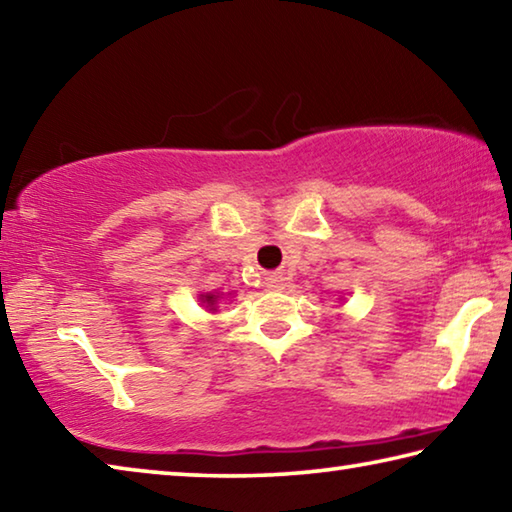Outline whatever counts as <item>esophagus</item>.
Masks as SVG:
<instances>
[{
    "label": "esophagus",
    "instance_id": "obj_1",
    "mask_svg": "<svg viewBox=\"0 0 512 512\" xmlns=\"http://www.w3.org/2000/svg\"><path fill=\"white\" fill-rule=\"evenodd\" d=\"M266 284H268V289H282L284 287V277L282 275H268Z\"/></svg>",
    "mask_w": 512,
    "mask_h": 512
}]
</instances>
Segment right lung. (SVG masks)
Returning a JSON list of instances; mask_svg holds the SVG:
<instances>
[{
	"instance_id": "1",
	"label": "right lung",
	"mask_w": 512,
	"mask_h": 512,
	"mask_svg": "<svg viewBox=\"0 0 512 512\" xmlns=\"http://www.w3.org/2000/svg\"><path fill=\"white\" fill-rule=\"evenodd\" d=\"M205 300H207V302H212V305H214V296H205Z\"/></svg>"
}]
</instances>
